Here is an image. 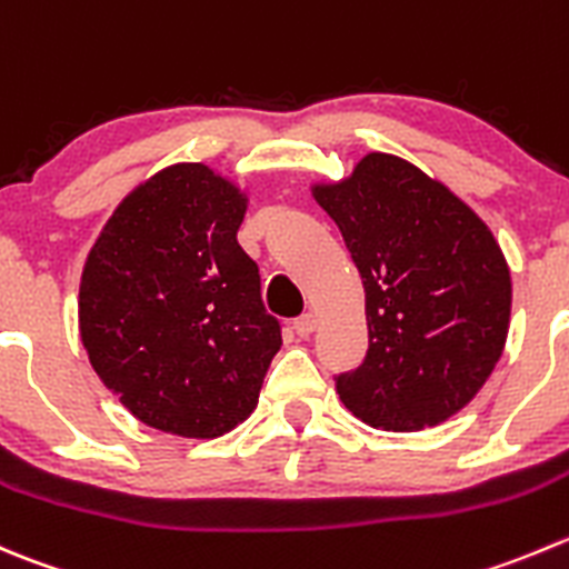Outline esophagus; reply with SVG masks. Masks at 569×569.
<instances>
[{
	"label": "esophagus",
	"instance_id": "1",
	"mask_svg": "<svg viewBox=\"0 0 569 569\" xmlns=\"http://www.w3.org/2000/svg\"><path fill=\"white\" fill-rule=\"evenodd\" d=\"M313 330H317V313H302L300 319H295V333L302 339H308Z\"/></svg>",
	"mask_w": 569,
	"mask_h": 569
}]
</instances>
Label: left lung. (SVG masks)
<instances>
[{
	"label": "left lung",
	"mask_w": 569,
	"mask_h": 569,
	"mask_svg": "<svg viewBox=\"0 0 569 569\" xmlns=\"http://www.w3.org/2000/svg\"><path fill=\"white\" fill-rule=\"evenodd\" d=\"M367 295L369 350L341 402L372 428L422 431L478 395L506 347L511 274L492 230L422 169L369 152L313 186Z\"/></svg>",
	"instance_id": "obj_1"
}]
</instances>
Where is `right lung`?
I'll return each instance as SVG.
<instances>
[{
  "label": "right lung",
  "mask_w": 569,
  "mask_h": 569,
  "mask_svg": "<svg viewBox=\"0 0 569 569\" xmlns=\"http://www.w3.org/2000/svg\"><path fill=\"white\" fill-rule=\"evenodd\" d=\"M247 194L206 163H174L132 189L80 280L93 372L150 428L217 439L258 406L280 350L258 263L241 250Z\"/></svg>",
  "instance_id": "add662e5"
}]
</instances>
